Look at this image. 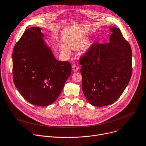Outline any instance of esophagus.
<instances>
[{"instance_id": "esophagus-1", "label": "esophagus", "mask_w": 146, "mask_h": 146, "mask_svg": "<svg viewBox=\"0 0 146 146\" xmlns=\"http://www.w3.org/2000/svg\"><path fill=\"white\" fill-rule=\"evenodd\" d=\"M79 69V67L76 65V64H74L72 65V70L74 71V72H77Z\"/></svg>"}]
</instances>
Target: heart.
Here are the masks:
<instances>
[{"label":"heart","mask_w":146,"mask_h":146,"mask_svg":"<svg viewBox=\"0 0 146 146\" xmlns=\"http://www.w3.org/2000/svg\"><path fill=\"white\" fill-rule=\"evenodd\" d=\"M84 44H85V43H84V42H77V43H76L75 47H76V48H82V47L84 46ZM63 51L65 52H66V53H69V50L67 48H66V47H65V48H63Z\"/></svg>","instance_id":"heart-1"}]
</instances>
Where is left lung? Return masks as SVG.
Wrapping results in <instances>:
<instances>
[{"label": "left lung", "mask_w": 146, "mask_h": 146, "mask_svg": "<svg viewBox=\"0 0 146 146\" xmlns=\"http://www.w3.org/2000/svg\"><path fill=\"white\" fill-rule=\"evenodd\" d=\"M110 42L93 43L80 57L82 89L88 102L103 107L116 101L132 76V50L120 30L110 28Z\"/></svg>", "instance_id": "obj_1"}]
</instances>
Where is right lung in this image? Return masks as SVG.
I'll use <instances>...</instances> for the list:
<instances>
[{"label": "right lung", "mask_w": 146, "mask_h": 146, "mask_svg": "<svg viewBox=\"0 0 146 146\" xmlns=\"http://www.w3.org/2000/svg\"><path fill=\"white\" fill-rule=\"evenodd\" d=\"M40 27L27 29L13 52L14 83L30 103L44 107L54 103L71 74L68 61H58L43 39Z\"/></svg>", "instance_id": "obj_1"}]
</instances>
